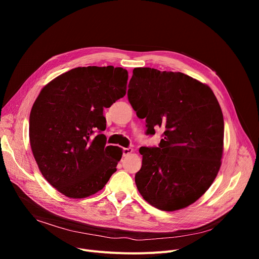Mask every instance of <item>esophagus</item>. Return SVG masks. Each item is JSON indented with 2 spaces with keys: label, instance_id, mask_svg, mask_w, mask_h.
I'll use <instances>...</instances> for the list:
<instances>
[{
  "label": "esophagus",
  "instance_id": "esophagus-1",
  "mask_svg": "<svg viewBox=\"0 0 259 259\" xmlns=\"http://www.w3.org/2000/svg\"><path fill=\"white\" fill-rule=\"evenodd\" d=\"M132 152H133L132 148H124V149H122V155H124V156H127V155L131 154Z\"/></svg>",
  "mask_w": 259,
  "mask_h": 259
}]
</instances>
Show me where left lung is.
Returning a JSON list of instances; mask_svg holds the SVG:
<instances>
[{
	"label": "left lung",
	"instance_id": "obj_1",
	"mask_svg": "<svg viewBox=\"0 0 259 259\" xmlns=\"http://www.w3.org/2000/svg\"><path fill=\"white\" fill-rule=\"evenodd\" d=\"M128 100L147 134L164 130L158 147H141L135 184L162 211L192 205L210 188L222 165L224 116L211 88L182 72L134 68Z\"/></svg>",
	"mask_w": 259,
	"mask_h": 259
}]
</instances>
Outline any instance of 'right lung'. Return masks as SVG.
Instances as JSON below:
<instances>
[{
    "mask_svg": "<svg viewBox=\"0 0 259 259\" xmlns=\"http://www.w3.org/2000/svg\"><path fill=\"white\" fill-rule=\"evenodd\" d=\"M127 80L120 67H77L40 90L29 117L31 150L45 180L65 196L93 195L116 171L122 150L106 146L103 110L125 97Z\"/></svg>",
    "mask_w": 259,
    "mask_h": 259,
    "instance_id": "right-lung-1",
    "label": "right lung"
}]
</instances>
